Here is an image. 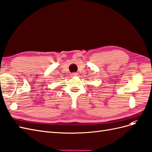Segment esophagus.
Listing matches in <instances>:
<instances>
[{"label":"esophagus","instance_id":"1","mask_svg":"<svg viewBox=\"0 0 152 152\" xmlns=\"http://www.w3.org/2000/svg\"><path fill=\"white\" fill-rule=\"evenodd\" d=\"M77 75V73H76V72H73V73H71V76H76Z\"/></svg>","mask_w":152,"mask_h":152}]
</instances>
